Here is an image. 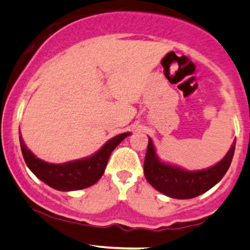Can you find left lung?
<instances>
[{
    "label": "left lung",
    "instance_id": "8db88e82",
    "mask_svg": "<svg viewBox=\"0 0 250 250\" xmlns=\"http://www.w3.org/2000/svg\"><path fill=\"white\" fill-rule=\"evenodd\" d=\"M236 141L231 145L225 157L211 167L188 171L180 167L162 162L156 153L152 139L148 138L144 172L146 180L154 189L173 199H191L201 195L217 185L229 169Z\"/></svg>",
    "mask_w": 250,
    "mask_h": 250
}]
</instances>
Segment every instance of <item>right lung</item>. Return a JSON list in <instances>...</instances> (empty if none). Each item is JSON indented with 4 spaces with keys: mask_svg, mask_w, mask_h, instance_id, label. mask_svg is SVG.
Segmentation results:
<instances>
[{
    "mask_svg": "<svg viewBox=\"0 0 250 250\" xmlns=\"http://www.w3.org/2000/svg\"><path fill=\"white\" fill-rule=\"evenodd\" d=\"M130 133H122L110 139L99 151L87 158L73 160L63 164H52L37 158L23 143L19 130L20 147L26 165L37 177L51 188L61 191L79 190L93 186L103 176L111 152Z\"/></svg>",
    "mask_w": 250,
    "mask_h": 250,
    "instance_id": "1",
    "label": "right lung"
}]
</instances>
